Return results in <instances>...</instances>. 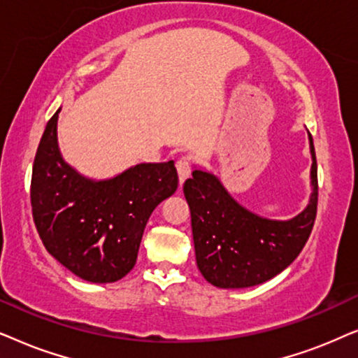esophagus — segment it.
<instances>
[{"instance_id":"esophagus-1","label":"esophagus","mask_w":358,"mask_h":358,"mask_svg":"<svg viewBox=\"0 0 358 358\" xmlns=\"http://www.w3.org/2000/svg\"><path fill=\"white\" fill-rule=\"evenodd\" d=\"M176 171H178L180 185H183L185 180L192 173V160H189V157H180L176 160Z\"/></svg>"}]
</instances>
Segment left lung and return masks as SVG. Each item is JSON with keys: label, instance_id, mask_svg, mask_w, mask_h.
Wrapping results in <instances>:
<instances>
[{"label": "left lung", "instance_id": "left-lung-1", "mask_svg": "<svg viewBox=\"0 0 358 358\" xmlns=\"http://www.w3.org/2000/svg\"><path fill=\"white\" fill-rule=\"evenodd\" d=\"M309 144L313 194L308 208L289 221H270L247 211L208 171L194 170L185 182L196 264L214 287H255L283 271L303 250L317 213V164L311 134Z\"/></svg>", "mask_w": 358, "mask_h": 358}]
</instances>
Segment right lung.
Wrapping results in <instances>:
<instances>
[{"label": "right lung", "mask_w": 358, "mask_h": 358, "mask_svg": "<svg viewBox=\"0 0 358 358\" xmlns=\"http://www.w3.org/2000/svg\"><path fill=\"white\" fill-rule=\"evenodd\" d=\"M59 111L47 122L32 166L36 229L71 273L92 283L117 282L134 268L152 211L178 188L173 160L136 165L103 182L85 178L59 152Z\"/></svg>", "instance_id": "right-lung-1"}]
</instances>
